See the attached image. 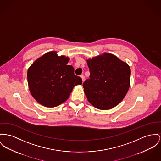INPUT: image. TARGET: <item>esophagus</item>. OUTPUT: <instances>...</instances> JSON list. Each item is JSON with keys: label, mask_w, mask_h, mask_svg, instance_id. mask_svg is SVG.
<instances>
[{"label": "esophagus", "mask_w": 161, "mask_h": 161, "mask_svg": "<svg viewBox=\"0 0 161 161\" xmlns=\"http://www.w3.org/2000/svg\"><path fill=\"white\" fill-rule=\"evenodd\" d=\"M80 77L82 78V82H84V81H85V80H86V77H85V76L84 75H80Z\"/></svg>", "instance_id": "34e87169"}]
</instances>
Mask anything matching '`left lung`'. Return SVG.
<instances>
[{
    "label": "left lung",
    "mask_w": 161,
    "mask_h": 161,
    "mask_svg": "<svg viewBox=\"0 0 161 161\" xmlns=\"http://www.w3.org/2000/svg\"><path fill=\"white\" fill-rule=\"evenodd\" d=\"M86 62L90 75L83 87L88 102L100 110L117 106L130 86L128 64L107 53L87 59Z\"/></svg>",
    "instance_id": "1"
}]
</instances>
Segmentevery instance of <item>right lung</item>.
<instances>
[{"mask_svg": "<svg viewBox=\"0 0 161 161\" xmlns=\"http://www.w3.org/2000/svg\"><path fill=\"white\" fill-rule=\"evenodd\" d=\"M69 58L58 56L56 51H50L37 58L27 71V82L34 99L46 107H57L69 97L75 86L82 80L75 75Z\"/></svg>", "mask_w": 161, "mask_h": 161, "instance_id": "1", "label": "right lung"}]
</instances>
